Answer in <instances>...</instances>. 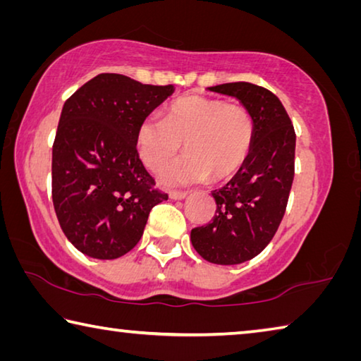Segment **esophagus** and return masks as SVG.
Returning <instances> with one entry per match:
<instances>
[{
  "instance_id": "34e87169",
  "label": "esophagus",
  "mask_w": 361,
  "mask_h": 361,
  "mask_svg": "<svg viewBox=\"0 0 361 361\" xmlns=\"http://www.w3.org/2000/svg\"><path fill=\"white\" fill-rule=\"evenodd\" d=\"M169 195H170V199H173V200H183V199L188 197L189 192H186V191H170Z\"/></svg>"
}]
</instances>
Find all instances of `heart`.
Masks as SVG:
<instances>
[{
	"mask_svg": "<svg viewBox=\"0 0 361 361\" xmlns=\"http://www.w3.org/2000/svg\"><path fill=\"white\" fill-rule=\"evenodd\" d=\"M255 140L254 116L241 104L205 96L173 101L164 118H148L137 133L145 166L159 169L183 148L180 159L161 170L167 185L231 178L245 166Z\"/></svg>",
	"mask_w": 361,
	"mask_h": 361,
	"instance_id": "obj_1",
	"label": "heart"
}]
</instances>
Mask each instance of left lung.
I'll return each instance as SVG.
<instances>
[{"label":"left lung","mask_w":361,"mask_h":361,"mask_svg":"<svg viewBox=\"0 0 361 361\" xmlns=\"http://www.w3.org/2000/svg\"><path fill=\"white\" fill-rule=\"evenodd\" d=\"M233 96L252 114L255 140L245 166L214 189L216 214L207 226L191 231L203 259L237 265L260 254L284 218L295 175V129L286 109L270 90L247 82L209 87Z\"/></svg>","instance_id":"obj_1"}]
</instances>
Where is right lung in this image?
Returning a JSON list of instances; mask_svg holds the SVG:
<instances>
[{
  "instance_id": "add662e5",
  "label": "right lung",
  "mask_w": 361,
  "mask_h": 361,
  "mask_svg": "<svg viewBox=\"0 0 361 361\" xmlns=\"http://www.w3.org/2000/svg\"><path fill=\"white\" fill-rule=\"evenodd\" d=\"M173 90L99 74L64 102L51 148V199L64 235L85 255L129 252L152 208L169 199L143 167L137 133Z\"/></svg>"
}]
</instances>
